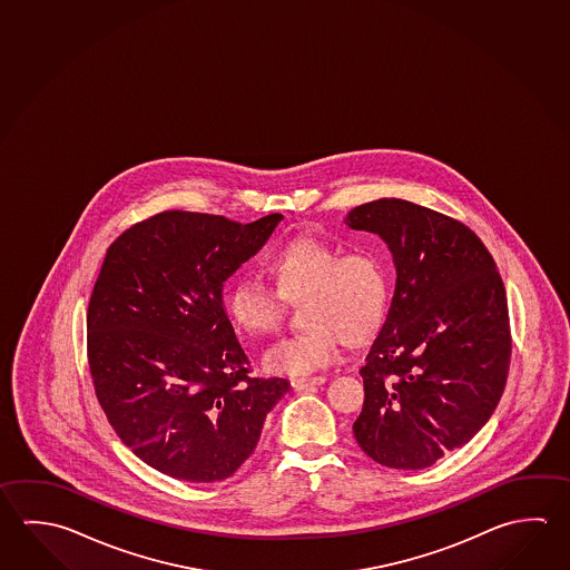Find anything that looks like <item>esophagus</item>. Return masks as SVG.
<instances>
[{"instance_id": "1", "label": "esophagus", "mask_w": 570, "mask_h": 570, "mask_svg": "<svg viewBox=\"0 0 570 570\" xmlns=\"http://www.w3.org/2000/svg\"><path fill=\"white\" fill-rule=\"evenodd\" d=\"M324 382H326L324 376H312V379H304V376H299V379L289 380V384H292L296 390L314 389V386H320V384H324Z\"/></svg>"}]
</instances>
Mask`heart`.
<instances>
[{"label": "heart", "mask_w": 570, "mask_h": 570, "mask_svg": "<svg viewBox=\"0 0 570 570\" xmlns=\"http://www.w3.org/2000/svg\"><path fill=\"white\" fill-rule=\"evenodd\" d=\"M276 289L238 274L226 294V309L248 334L281 328L286 299H302L306 328L276 340L264 350L268 372L306 376L334 364L344 338L358 344L376 334L386 318L390 268L379 248L358 246L342 252L338 244L299 236L266 258Z\"/></svg>", "instance_id": "1"}]
</instances>
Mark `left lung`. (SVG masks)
<instances>
[{
    "instance_id": "1",
    "label": "left lung",
    "mask_w": 570,
    "mask_h": 570,
    "mask_svg": "<svg viewBox=\"0 0 570 570\" xmlns=\"http://www.w3.org/2000/svg\"><path fill=\"white\" fill-rule=\"evenodd\" d=\"M344 222L379 234L396 266L389 316L360 368L354 439L382 466L426 469L499 406L512 352L504 284L479 236L446 214L382 198Z\"/></svg>"
}]
</instances>
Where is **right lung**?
<instances>
[{
	"label": "right lung",
	"mask_w": 570,
	"mask_h": 570,
	"mask_svg": "<svg viewBox=\"0 0 570 570\" xmlns=\"http://www.w3.org/2000/svg\"><path fill=\"white\" fill-rule=\"evenodd\" d=\"M281 220L166 210L106 252L86 320L94 390L121 442L171 479L232 476L289 390L250 376L222 304V284Z\"/></svg>",
	"instance_id": "obj_1"
}]
</instances>
